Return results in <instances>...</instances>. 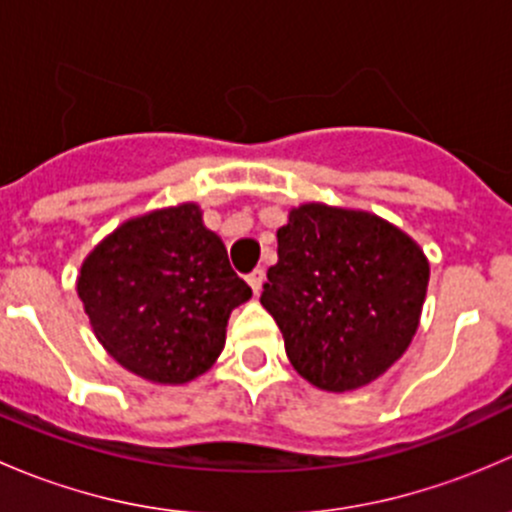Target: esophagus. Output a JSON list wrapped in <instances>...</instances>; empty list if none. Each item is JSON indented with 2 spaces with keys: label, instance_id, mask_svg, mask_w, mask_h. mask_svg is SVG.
I'll return each mask as SVG.
<instances>
[{
  "label": "esophagus",
  "instance_id": "34e87169",
  "mask_svg": "<svg viewBox=\"0 0 512 512\" xmlns=\"http://www.w3.org/2000/svg\"><path fill=\"white\" fill-rule=\"evenodd\" d=\"M262 282H265V270H262V267H257V270H252L250 275H247V285L252 287V292L255 294H260Z\"/></svg>",
  "mask_w": 512,
  "mask_h": 512
}]
</instances>
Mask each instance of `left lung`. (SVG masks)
<instances>
[{"instance_id":"8db88e82","label":"left lung","mask_w":512,"mask_h":512,"mask_svg":"<svg viewBox=\"0 0 512 512\" xmlns=\"http://www.w3.org/2000/svg\"><path fill=\"white\" fill-rule=\"evenodd\" d=\"M426 285V257L399 227L361 210L309 203L277 230V262L260 302L304 379L352 391L406 352Z\"/></svg>"}]
</instances>
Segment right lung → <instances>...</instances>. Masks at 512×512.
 Returning <instances> with one entry per match:
<instances>
[{"label":"right lung","mask_w":512,"mask_h":512,"mask_svg":"<svg viewBox=\"0 0 512 512\" xmlns=\"http://www.w3.org/2000/svg\"><path fill=\"white\" fill-rule=\"evenodd\" d=\"M76 289L106 352L156 384L208 371L230 312L252 297L193 203L123 223L86 257Z\"/></svg>","instance_id":"1"}]
</instances>
